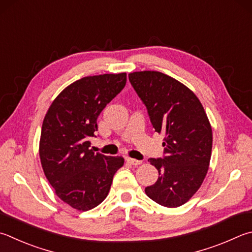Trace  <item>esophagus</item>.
<instances>
[{
  "label": "esophagus",
  "instance_id": "esophagus-1",
  "mask_svg": "<svg viewBox=\"0 0 252 252\" xmlns=\"http://www.w3.org/2000/svg\"><path fill=\"white\" fill-rule=\"evenodd\" d=\"M126 163L131 164V165H140V164H142V161H139V159H135V158H126Z\"/></svg>",
  "mask_w": 252,
  "mask_h": 252
}]
</instances>
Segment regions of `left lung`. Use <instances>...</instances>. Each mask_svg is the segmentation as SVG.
Here are the masks:
<instances>
[{
    "label": "left lung",
    "instance_id": "1",
    "mask_svg": "<svg viewBox=\"0 0 252 252\" xmlns=\"http://www.w3.org/2000/svg\"><path fill=\"white\" fill-rule=\"evenodd\" d=\"M129 80L155 132L164 134V158L149 159L158 178L145 187V194L165 207H178L198 190L207 174L212 126L199 99L178 80L150 70L131 72Z\"/></svg>",
    "mask_w": 252,
    "mask_h": 252
}]
</instances>
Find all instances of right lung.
<instances>
[{
	"mask_svg": "<svg viewBox=\"0 0 252 252\" xmlns=\"http://www.w3.org/2000/svg\"><path fill=\"white\" fill-rule=\"evenodd\" d=\"M126 74L84 77L72 82L50 104L42 126L39 158L55 193L72 208L87 212L108 196L113 175L125 164L90 149L97 119L125 88Z\"/></svg>",
	"mask_w": 252,
	"mask_h": 252,
	"instance_id": "right-lung-1",
	"label": "right lung"
}]
</instances>
